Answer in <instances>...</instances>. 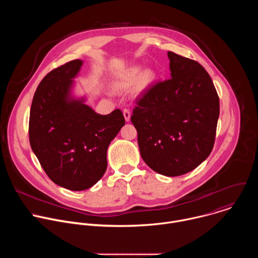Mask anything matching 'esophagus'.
Here are the masks:
<instances>
[{"mask_svg": "<svg viewBox=\"0 0 258 258\" xmlns=\"http://www.w3.org/2000/svg\"><path fill=\"white\" fill-rule=\"evenodd\" d=\"M123 116H124V119H125V121H130V119H131V111L128 109H123Z\"/></svg>", "mask_w": 258, "mask_h": 258, "instance_id": "34e87169", "label": "esophagus"}]
</instances>
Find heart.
Returning <instances> with one entry per match:
<instances>
[{
  "mask_svg": "<svg viewBox=\"0 0 258 258\" xmlns=\"http://www.w3.org/2000/svg\"><path fill=\"white\" fill-rule=\"evenodd\" d=\"M140 67L135 66L130 68L125 75L115 84V88L119 90L127 89L134 86L139 81V86L141 88H146L153 80V72L151 70H144L142 73Z\"/></svg>",
  "mask_w": 258,
  "mask_h": 258,
  "instance_id": "obj_1",
  "label": "heart"
}]
</instances>
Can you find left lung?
Masks as SVG:
<instances>
[{"label": "left lung", "mask_w": 258, "mask_h": 258, "mask_svg": "<svg viewBox=\"0 0 258 258\" xmlns=\"http://www.w3.org/2000/svg\"><path fill=\"white\" fill-rule=\"evenodd\" d=\"M167 56L171 79L142 92L131 120L146 164L177 176L195 169L212 151L219 99L201 64L173 52Z\"/></svg>", "instance_id": "left-lung-1"}]
</instances>
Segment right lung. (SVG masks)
<instances>
[{"instance_id": "1", "label": "right lung", "mask_w": 258, "mask_h": 258, "mask_svg": "<svg viewBox=\"0 0 258 258\" xmlns=\"http://www.w3.org/2000/svg\"><path fill=\"white\" fill-rule=\"evenodd\" d=\"M82 60L55 68L36 89L29 114V143L47 175L71 191L93 187L107 168V149L125 120L119 109L101 115L71 94Z\"/></svg>"}]
</instances>
